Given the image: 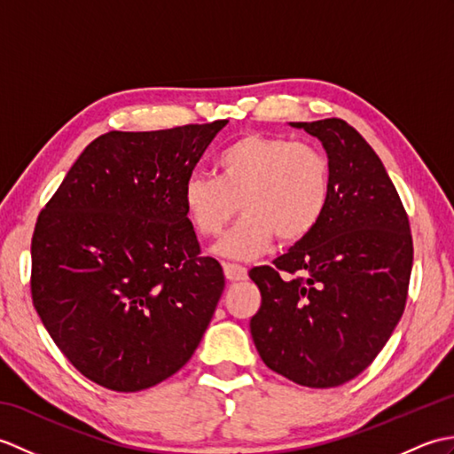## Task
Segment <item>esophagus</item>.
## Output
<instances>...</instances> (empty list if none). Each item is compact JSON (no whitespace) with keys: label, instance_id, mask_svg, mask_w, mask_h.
Masks as SVG:
<instances>
[{"label":"esophagus","instance_id":"34e87169","mask_svg":"<svg viewBox=\"0 0 454 454\" xmlns=\"http://www.w3.org/2000/svg\"><path fill=\"white\" fill-rule=\"evenodd\" d=\"M222 267H224V275H226L228 281L238 283V281H246V278H247V269L242 267V265L224 263Z\"/></svg>","mask_w":454,"mask_h":454}]
</instances>
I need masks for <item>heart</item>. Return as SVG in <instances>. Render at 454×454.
<instances>
[{
    "label": "heart",
    "instance_id": "obj_1",
    "mask_svg": "<svg viewBox=\"0 0 454 454\" xmlns=\"http://www.w3.org/2000/svg\"><path fill=\"white\" fill-rule=\"evenodd\" d=\"M218 177L195 171L183 183V208L202 238L222 234L239 208L244 216L216 244V254L254 259L277 239L301 242L322 220L333 189L327 152L314 142L246 132L216 156Z\"/></svg>",
    "mask_w": 454,
    "mask_h": 454
}]
</instances>
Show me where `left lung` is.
Returning <instances> with one entry per match:
<instances>
[{
    "instance_id": "left-lung-1",
    "label": "left lung",
    "mask_w": 454,
    "mask_h": 454,
    "mask_svg": "<svg viewBox=\"0 0 454 454\" xmlns=\"http://www.w3.org/2000/svg\"><path fill=\"white\" fill-rule=\"evenodd\" d=\"M320 138L333 189L310 234L249 271L262 306L249 322L269 369L301 387L355 379L406 308L413 242L408 212L380 158L341 119L291 122Z\"/></svg>"
}]
</instances>
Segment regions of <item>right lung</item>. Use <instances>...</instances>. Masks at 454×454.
Segmentation results:
<instances>
[{
  "label": "right lung",
  "instance_id": "1",
  "mask_svg": "<svg viewBox=\"0 0 454 454\" xmlns=\"http://www.w3.org/2000/svg\"><path fill=\"white\" fill-rule=\"evenodd\" d=\"M228 121L95 138L36 218L31 296L66 359L114 392L176 374L224 291L183 183Z\"/></svg>",
  "mask_w": 454,
  "mask_h": 454
}]
</instances>
